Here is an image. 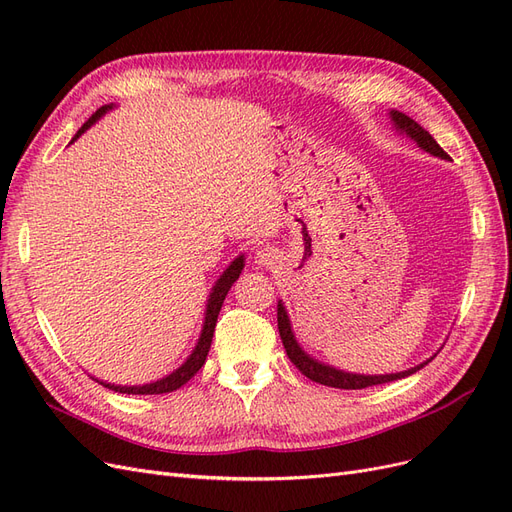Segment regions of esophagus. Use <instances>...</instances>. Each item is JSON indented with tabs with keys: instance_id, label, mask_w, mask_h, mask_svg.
Instances as JSON below:
<instances>
[{
	"instance_id": "obj_1",
	"label": "esophagus",
	"mask_w": 512,
	"mask_h": 512,
	"mask_svg": "<svg viewBox=\"0 0 512 512\" xmlns=\"http://www.w3.org/2000/svg\"><path fill=\"white\" fill-rule=\"evenodd\" d=\"M254 258L258 265H273V262L277 260V254H275V250H271V247H260Z\"/></svg>"
}]
</instances>
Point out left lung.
<instances>
[{"label": "left lung", "mask_w": 512, "mask_h": 512, "mask_svg": "<svg viewBox=\"0 0 512 512\" xmlns=\"http://www.w3.org/2000/svg\"><path fill=\"white\" fill-rule=\"evenodd\" d=\"M391 121H393V128L399 134H406L408 138L421 147L423 151L431 153V156H438V158H446L444 149L436 143V138H433L423 126H418V123L408 117L406 113H399V111H391ZM277 329H280V337H282V344L286 348L288 359L297 365V369L301 371L303 376H307L309 380H314L318 384L324 386H333V389H348V391H356V389H367V386H376V384H384V382H393V380H401V378H408L412 374H416L418 369L425 367L431 359H427L425 363L416 365L412 369L406 371H399V374H384V376H365V374H350V371L344 369H337L333 365H324L322 361L314 359V356H309L297 342V337L292 333L290 327V318L288 312L282 301H277Z\"/></svg>", "instance_id": "left-lung-1"}]
</instances>
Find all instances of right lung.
<instances>
[{"label":"right lung","mask_w":512,"mask_h":512,"mask_svg":"<svg viewBox=\"0 0 512 512\" xmlns=\"http://www.w3.org/2000/svg\"><path fill=\"white\" fill-rule=\"evenodd\" d=\"M113 104H106L102 108H98V111L91 115L85 123L83 128L76 132V136L72 138V141H76L85 130H89L94 123L106 115L108 111H111ZM245 267V258L243 256H237L235 260L230 262L228 269L218 277V282H215V286L211 288V294H209V301H207V309H205V322H203V331H200V337L198 342L192 350V354L185 359V363H181V367H177L173 374H168L156 382H149V384H138V386H121V384H111V382H104V380H98L102 386H106V389H111L115 393H126V395H162V393H170V391H177L179 386H183L185 382H188L190 378H194L196 371L205 365L207 361V354H209V348H211V339H213V331H215V322H218V314L222 309V303L226 299V294L230 290V286L235 284L239 280V275Z\"/></svg>","instance_id":"right-lung-1"}]
</instances>
